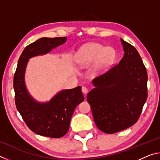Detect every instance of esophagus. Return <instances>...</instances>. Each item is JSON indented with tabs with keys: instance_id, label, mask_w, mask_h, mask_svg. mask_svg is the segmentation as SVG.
<instances>
[{
	"instance_id": "obj_1",
	"label": "esophagus",
	"mask_w": 160,
	"mask_h": 160,
	"mask_svg": "<svg viewBox=\"0 0 160 160\" xmlns=\"http://www.w3.org/2000/svg\"><path fill=\"white\" fill-rule=\"evenodd\" d=\"M82 92L84 94H85V97H86V94L88 93V88H85V87H82Z\"/></svg>"
}]
</instances>
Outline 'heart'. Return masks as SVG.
<instances>
[{
  "label": "heart",
  "mask_w": 160,
  "mask_h": 160,
  "mask_svg": "<svg viewBox=\"0 0 160 160\" xmlns=\"http://www.w3.org/2000/svg\"><path fill=\"white\" fill-rule=\"evenodd\" d=\"M116 56V51L111 47H104L98 43H89L81 47L76 53L75 59L82 66L92 64V72L94 75H101L107 72L114 63Z\"/></svg>",
  "instance_id": "obj_1"
}]
</instances>
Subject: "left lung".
<instances>
[{
	"mask_svg": "<svg viewBox=\"0 0 160 160\" xmlns=\"http://www.w3.org/2000/svg\"><path fill=\"white\" fill-rule=\"evenodd\" d=\"M123 57L118 65L92 81L87 95L97 128L112 134L137 122L148 97V73L134 47L121 39Z\"/></svg>",
	"mask_w": 160,
	"mask_h": 160,
	"instance_id": "1",
	"label": "left lung"
}]
</instances>
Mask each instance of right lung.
<instances>
[{
  "label": "right lung",
  "instance_id": "obj_1",
  "mask_svg": "<svg viewBox=\"0 0 160 160\" xmlns=\"http://www.w3.org/2000/svg\"><path fill=\"white\" fill-rule=\"evenodd\" d=\"M66 41V37H42L28 45L19 58L14 75L13 88L17 109L29 128L42 136L58 138L66 135L75 107L84 101V96L81 87L78 86L58 92L49 101H37L27 88L26 68L29 59L46 55Z\"/></svg>",
  "mask_w": 160,
  "mask_h": 160
}]
</instances>
